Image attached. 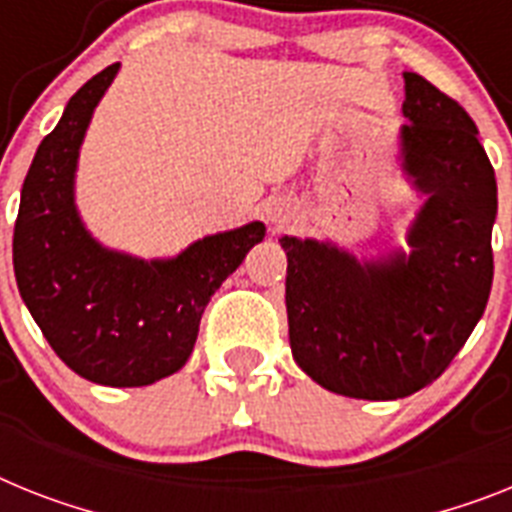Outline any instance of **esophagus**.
<instances>
[{
	"instance_id": "1",
	"label": "esophagus",
	"mask_w": 512,
	"mask_h": 512,
	"mask_svg": "<svg viewBox=\"0 0 512 512\" xmlns=\"http://www.w3.org/2000/svg\"><path fill=\"white\" fill-rule=\"evenodd\" d=\"M268 221H273V223H283V221H286V213H283V205L281 203L268 205Z\"/></svg>"
}]
</instances>
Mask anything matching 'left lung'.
<instances>
[{"label": "left lung", "instance_id": "8db88e82", "mask_svg": "<svg viewBox=\"0 0 512 512\" xmlns=\"http://www.w3.org/2000/svg\"><path fill=\"white\" fill-rule=\"evenodd\" d=\"M401 166L427 203L411 252L359 263L330 242L283 236L294 362L330 393L395 401L448 369L492 289L495 169L461 103L403 72Z\"/></svg>", "mask_w": 512, "mask_h": 512}]
</instances>
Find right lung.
Returning a JSON list of instances; mask_svg holds the SVG:
<instances>
[{
  "instance_id": "obj_1",
  "label": "right lung",
  "mask_w": 512,
  "mask_h": 512,
  "mask_svg": "<svg viewBox=\"0 0 512 512\" xmlns=\"http://www.w3.org/2000/svg\"><path fill=\"white\" fill-rule=\"evenodd\" d=\"M117 72L119 62L90 77L38 145L20 192L12 265L25 307L72 372L140 388L184 367L210 296L263 242L265 223L205 236L150 263L88 234L75 208L77 156Z\"/></svg>"
}]
</instances>
